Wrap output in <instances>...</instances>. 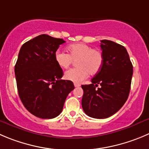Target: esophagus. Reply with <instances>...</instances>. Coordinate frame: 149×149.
I'll return each instance as SVG.
<instances>
[{
    "mask_svg": "<svg viewBox=\"0 0 149 149\" xmlns=\"http://www.w3.org/2000/svg\"><path fill=\"white\" fill-rule=\"evenodd\" d=\"M80 84H77V83H74V87L77 88V87H80Z\"/></svg>",
    "mask_w": 149,
    "mask_h": 149,
    "instance_id": "34e87169",
    "label": "esophagus"
}]
</instances>
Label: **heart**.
Returning <instances> with one entry per match:
<instances>
[{"label": "heart", "instance_id": "b5f03b06", "mask_svg": "<svg viewBox=\"0 0 149 149\" xmlns=\"http://www.w3.org/2000/svg\"><path fill=\"white\" fill-rule=\"evenodd\" d=\"M69 54L63 51L57 50L55 53L56 63L62 69H67L73 61H77V68L65 72L66 80L74 83H80L86 80L88 74H97L103 66L104 56L97 49H92L89 45L83 43L70 45L67 47Z\"/></svg>", "mask_w": 149, "mask_h": 149}]
</instances>
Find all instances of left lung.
Segmentation results:
<instances>
[{"mask_svg": "<svg viewBox=\"0 0 149 149\" xmlns=\"http://www.w3.org/2000/svg\"><path fill=\"white\" fill-rule=\"evenodd\" d=\"M104 63L101 70L83 85L82 107L86 115L94 118H106L118 112L130 94L133 66L127 49L110 40H101ZM100 87L98 88V86Z\"/></svg>", "mask_w": 149, "mask_h": 149, "instance_id": "left-lung-1", "label": "left lung"}]
</instances>
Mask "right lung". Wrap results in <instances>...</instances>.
<instances>
[{
	"instance_id": "add662e5",
	"label": "right lung",
	"mask_w": 149,
	"mask_h": 149,
	"mask_svg": "<svg viewBox=\"0 0 149 149\" xmlns=\"http://www.w3.org/2000/svg\"><path fill=\"white\" fill-rule=\"evenodd\" d=\"M65 41L42 34L23 44L15 64L18 93L25 108L40 118H53L63 110L73 83L61 80L63 72L55 53Z\"/></svg>"
}]
</instances>
